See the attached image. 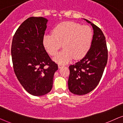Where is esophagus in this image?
I'll use <instances>...</instances> for the list:
<instances>
[{
    "label": "esophagus",
    "instance_id": "esophagus-1",
    "mask_svg": "<svg viewBox=\"0 0 123 123\" xmlns=\"http://www.w3.org/2000/svg\"><path fill=\"white\" fill-rule=\"evenodd\" d=\"M64 66L63 65H62V64H58V67H59V68H61L62 67H63Z\"/></svg>",
    "mask_w": 123,
    "mask_h": 123
}]
</instances>
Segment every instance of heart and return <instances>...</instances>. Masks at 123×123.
Instances as JSON below:
<instances>
[{
	"label": "heart",
	"instance_id": "obj_1",
	"mask_svg": "<svg viewBox=\"0 0 123 123\" xmlns=\"http://www.w3.org/2000/svg\"><path fill=\"white\" fill-rule=\"evenodd\" d=\"M93 33L90 27L73 22H64L54 28L52 33L45 34L43 43L46 51L54 55L62 47L64 49L54 58L59 64H66L72 59L83 58L90 49Z\"/></svg>",
	"mask_w": 123,
	"mask_h": 123
}]
</instances>
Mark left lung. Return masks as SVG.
Listing matches in <instances>:
<instances>
[{
	"label": "left lung",
	"mask_w": 123,
	"mask_h": 123,
	"mask_svg": "<svg viewBox=\"0 0 123 123\" xmlns=\"http://www.w3.org/2000/svg\"><path fill=\"white\" fill-rule=\"evenodd\" d=\"M93 30L90 49L86 55L75 64L69 66L68 88L72 93L83 95L91 92L100 81L107 62L105 37L100 28L88 20Z\"/></svg>",
	"instance_id": "obj_1"
}]
</instances>
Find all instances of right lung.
I'll return each mask as SVG.
<instances>
[{
	"label": "right lung",
	"mask_w": 123,
	"mask_h": 123,
	"mask_svg": "<svg viewBox=\"0 0 123 123\" xmlns=\"http://www.w3.org/2000/svg\"><path fill=\"white\" fill-rule=\"evenodd\" d=\"M48 20L31 17L23 22L13 36L11 48L14 73L20 83L32 95H45L51 90L58 66L43 43Z\"/></svg>",
	"instance_id": "add662e5"
}]
</instances>
